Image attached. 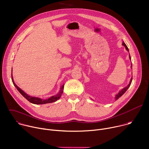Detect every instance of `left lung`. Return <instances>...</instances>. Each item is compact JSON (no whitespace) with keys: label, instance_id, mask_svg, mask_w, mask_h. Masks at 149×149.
<instances>
[{"label":"left lung","instance_id":"obj_1","mask_svg":"<svg viewBox=\"0 0 149 149\" xmlns=\"http://www.w3.org/2000/svg\"><path fill=\"white\" fill-rule=\"evenodd\" d=\"M124 47H125V49H127V51H129V48H127V45H125V44L124 43V42H123V44H122ZM129 57H130V59H131V57H130V54H129ZM132 68V67H131ZM132 79H133V78H131V79H130V83H129V84L128 85V86H127V87H125V88H123L116 95V97H115V99H116V100H118L121 95H123L124 93H125V92L127 90V89H128L129 87H130V85H131V83H132Z\"/></svg>","mask_w":149,"mask_h":149}]
</instances>
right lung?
Wrapping results in <instances>:
<instances>
[{"instance_id": "1", "label": "right lung", "mask_w": 149, "mask_h": 149, "mask_svg": "<svg viewBox=\"0 0 149 149\" xmlns=\"http://www.w3.org/2000/svg\"><path fill=\"white\" fill-rule=\"evenodd\" d=\"M12 80L13 82V84L15 86V87L17 88V90H18V91L22 94L27 100H28L30 102L35 104H47V103H51V102H54L56 101H57L58 99L60 98V97H61L62 94L63 93V87H64V84L61 87V90L59 91V92L55 95L52 96L50 98L46 99V100H43L41 99L40 98H38V97H31L29 95H28L27 94H26L24 91H22L20 88H19L15 84V83L13 81V79L12 77Z\"/></svg>"}]
</instances>
